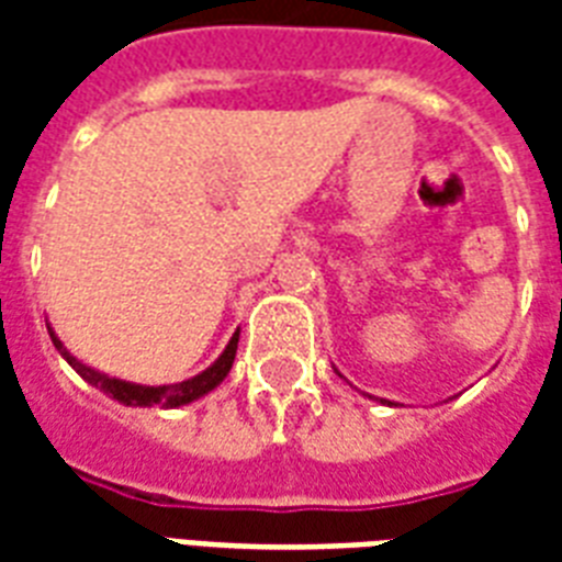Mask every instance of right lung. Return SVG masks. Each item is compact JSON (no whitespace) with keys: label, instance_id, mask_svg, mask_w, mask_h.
Returning a JSON list of instances; mask_svg holds the SVG:
<instances>
[{"label":"right lung","instance_id":"1","mask_svg":"<svg viewBox=\"0 0 562 562\" xmlns=\"http://www.w3.org/2000/svg\"><path fill=\"white\" fill-rule=\"evenodd\" d=\"M48 335H52V341H55V347L60 350V356H64V359L69 361L78 373H81V379L95 384L99 391L110 393L113 400L125 402V405H162V408H178V405H187V402L198 400V396H203V393H210L215 384L224 382V375H227L229 368H233V359H236V347H238V333H236L233 338H229L227 350L218 356V361H215L212 368L203 370L201 375H194V379H187V382H178V384H162V387H143V384L119 382V379H110V375L99 373V370L87 368V364H81L75 356H69V352L64 350V344L57 341L55 333H48Z\"/></svg>","mask_w":562,"mask_h":562}]
</instances>
